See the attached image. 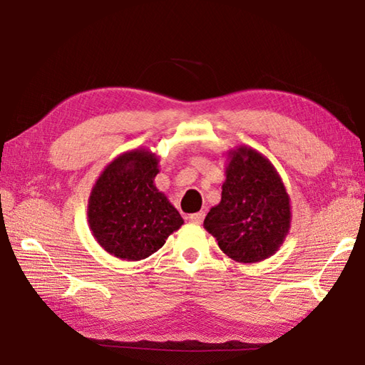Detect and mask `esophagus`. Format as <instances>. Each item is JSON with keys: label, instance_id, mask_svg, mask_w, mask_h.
Returning a JSON list of instances; mask_svg holds the SVG:
<instances>
[{"label": "esophagus", "instance_id": "esophagus-1", "mask_svg": "<svg viewBox=\"0 0 365 365\" xmlns=\"http://www.w3.org/2000/svg\"><path fill=\"white\" fill-rule=\"evenodd\" d=\"M203 217H205V213H203V211H199V213L190 215V221H191L192 224H202Z\"/></svg>", "mask_w": 365, "mask_h": 365}]
</instances>
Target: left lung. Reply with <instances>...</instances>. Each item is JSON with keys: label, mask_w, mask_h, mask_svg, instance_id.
Returning a JSON list of instances; mask_svg holds the SVG:
<instances>
[{"label": "left lung", "mask_w": 365, "mask_h": 365, "mask_svg": "<svg viewBox=\"0 0 365 365\" xmlns=\"http://www.w3.org/2000/svg\"><path fill=\"white\" fill-rule=\"evenodd\" d=\"M291 199L274 165L258 150L227 152L221 202L203 227L228 258L244 264L272 257L291 228Z\"/></svg>", "instance_id": "1"}]
</instances>
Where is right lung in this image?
Listing matches in <instances>:
<instances>
[{
    "mask_svg": "<svg viewBox=\"0 0 365 365\" xmlns=\"http://www.w3.org/2000/svg\"><path fill=\"white\" fill-rule=\"evenodd\" d=\"M158 157L133 149L110 162L93 185L88 225L98 244L110 255L140 261L163 247L183 219L154 183Z\"/></svg>",
    "mask_w": 365,
    "mask_h": 365,
    "instance_id": "add662e5",
    "label": "right lung"
}]
</instances>
